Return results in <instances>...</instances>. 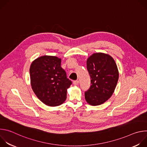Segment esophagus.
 Returning a JSON list of instances; mask_svg holds the SVG:
<instances>
[{
	"label": "esophagus",
	"mask_w": 147,
	"mask_h": 147,
	"mask_svg": "<svg viewBox=\"0 0 147 147\" xmlns=\"http://www.w3.org/2000/svg\"><path fill=\"white\" fill-rule=\"evenodd\" d=\"M78 82H79V81L78 80H76V81H73V84L75 86H77L78 84Z\"/></svg>",
	"instance_id": "1"
}]
</instances>
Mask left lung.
I'll use <instances>...</instances> for the list:
<instances>
[{
	"instance_id": "8db88e82",
	"label": "left lung",
	"mask_w": 147,
	"mask_h": 147,
	"mask_svg": "<svg viewBox=\"0 0 147 147\" xmlns=\"http://www.w3.org/2000/svg\"><path fill=\"white\" fill-rule=\"evenodd\" d=\"M91 86L85 99L92 106L99 105L112 95L119 79V71L113 58L108 54L95 53L87 60Z\"/></svg>"
}]
</instances>
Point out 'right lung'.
Here are the masks:
<instances>
[{
	"label": "right lung",
	"instance_id": "add662e5",
	"mask_svg": "<svg viewBox=\"0 0 147 147\" xmlns=\"http://www.w3.org/2000/svg\"><path fill=\"white\" fill-rule=\"evenodd\" d=\"M31 85L38 98L49 107L63 103L72 84L61 67V59L42 56L34 60L30 68Z\"/></svg>",
	"mask_w": 147,
	"mask_h": 147
}]
</instances>
